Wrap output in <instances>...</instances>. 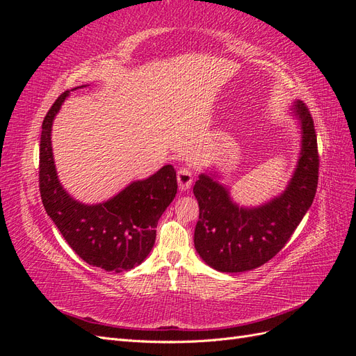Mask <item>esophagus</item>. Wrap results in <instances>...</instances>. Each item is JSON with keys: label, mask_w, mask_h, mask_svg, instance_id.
<instances>
[{"label": "esophagus", "mask_w": 356, "mask_h": 356, "mask_svg": "<svg viewBox=\"0 0 356 356\" xmlns=\"http://www.w3.org/2000/svg\"><path fill=\"white\" fill-rule=\"evenodd\" d=\"M178 187L181 191H186L191 187L193 182V175L188 169H179L178 170Z\"/></svg>", "instance_id": "34e87169"}]
</instances>
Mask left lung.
Here are the masks:
<instances>
[{
  "mask_svg": "<svg viewBox=\"0 0 356 356\" xmlns=\"http://www.w3.org/2000/svg\"><path fill=\"white\" fill-rule=\"evenodd\" d=\"M300 153L286 188L258 207H241L218 172L200 174L193 193L199 202L195 248L202 260L222 273H241L267 263L282 250L312 207L318 187V143L312 115L294 101Z\"/></svg>",
  "mask_w": 356,
  "mask_h": 356,
  "instance_id": "left-lung-1",
  "label": "left lung"
}]
</instances>
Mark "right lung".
Instances as JSON below:
<instances>
[{
    "label": "right lung",
    "mask_w": 356,
    "mask_h": 356,
    "mask_svg": "<svg viewBox=\"0 0 356 356\" xmlns=\"http://www.w3.org/2000/svg\"><path fill=\"white\" fill-rule=\"evenodd\" d=\"M86 86H79L81 89ZM72 89V90H75ZM63 92L42 122L40 141V193L51 221L80 258L106 272L120 273L141 264L153 250L161 213L177 195V172L165 165L145 179H138L102 203L75 200L62 187L53 159L51 126Z\"/></svg>",
    "instance_id": "obj_1"
}]
</instances>
